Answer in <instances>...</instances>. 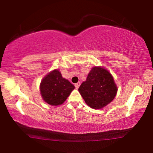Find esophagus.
<instances>
[{
    "instance_id": "34e87169",
    "label": "esophagus",
    "mask_w": 153,
    "mask_h": 153,
    "mask_svg": "<svg viewBox=\"0 0 153 153\" xmlns=\"http://www.w3.org/2000/svg\"><path fill=\"white\" fill-rule=\"evenodd\" d=\"M80 85V82H77V83L75 84V88H76L77 89L78 88Z\"/></svg>"
}]
</instances>
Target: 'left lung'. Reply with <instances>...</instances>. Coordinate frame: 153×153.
I'll return each instance as SVG.
<instances>
[{
  "label": "left lung",
  "instance_id": "1",
  "mask_svg": "<svg viewBox=\"0 0 153 153\" xmlns=\"http://www.w3.org/2000/svg\"><path fill=\"white\" fill-rule=\"evenodd\" d=\"M78 91L88 106L99 109L107 106L115 98L117 86L113 76L105 68L94 67L82 82Z\"/></svg>",
  "mask_w": 153,
  "mask_h": 153
}]
</instances>
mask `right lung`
<instances>
[{"instance_id":"1","label":"right lung","mask_w":153,"mask_h":153,"mask_svg":"<svg viewBox=\"0 0 153 153\" xmlns=\"http://www.w3.org/2000/svg\"><path fill=\"white\" fill-rule=\"evenodd\" d=\"M74 88V85L63 78L57 70L48 73L40 84L42 97L45 102L52 106H58L64 103Z\"/></svg>"}]
</instances>
